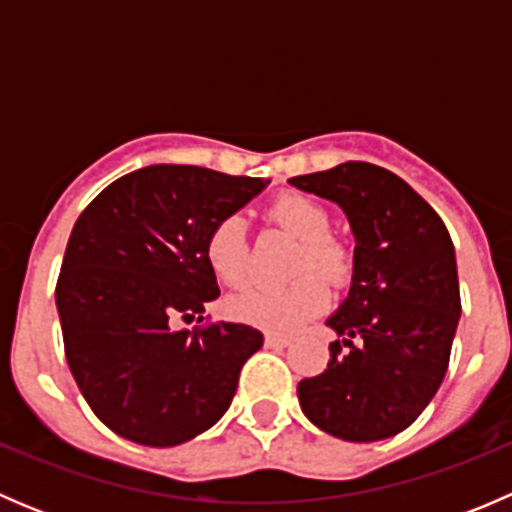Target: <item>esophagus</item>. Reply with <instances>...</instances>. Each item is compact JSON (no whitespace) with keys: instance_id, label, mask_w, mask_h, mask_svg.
I'll list each match as a JSON object with an SVG mask.
<instances>
[{"instance_id":"esophagus-1","label":"esophagus","mask_w":512,"mask_h":512,"mask_svg":"<svg viewBox=\"0 0 512 512\" xmlns=\"http://www.w3.org/2000/svg\"><path fill=\"white\" fill-rule=\"evenodd\" d=\"M289 342H292V337H289V334H277V332L265 334V344H267V347H272V349L287 347Z\"/></svg>"}]
</instances>
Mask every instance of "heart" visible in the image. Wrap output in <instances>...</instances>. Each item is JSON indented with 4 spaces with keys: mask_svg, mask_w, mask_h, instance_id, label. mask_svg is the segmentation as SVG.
<instances>
[{
    "mask_svg": "<svg viewBox=\"0 0 512 512\" xmlns=\"http://www.w3.org/2000/svg\"><path fill=\"white\" fill-rule=\"evenodd\" d=\"M267 218L302 240L289 285H252L227 302V312L262 329H292L317 317L329 304V285L342 287L352 277V252L332 237V215L302 193H282L267 208ZM205 262L223 285L237 287L250 275V242L240 215H223L205 235ZM317 271L321 278L313 275Z\"/></svg>",
    "mask_w": 512,
    "mask_h": 512,
    "instance_id": "1",
    "label": "heart"
}]
</instances>
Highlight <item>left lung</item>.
Masks as SVG:
<instances>
[{
    "instance_id": "left-lung-1",
    "label": "left lung",
    "mask_w": 512,
    "mask_h": 512,
    "mask_svg": "<svg viewBox=\"0 0 512 512\" xmlns=\"http://www.w3.org/2000/svg\"><path fill=\"white\" fill-rule=\"evenodd\" d=\"M289 183L337 203L356 237L352 289L327 322L342 339L329 344L327 369L297 384L299 406L344 441L396 436L421 416L451 359L461 317L451 235L406 180L374 163L349 160Z\"/></svg>"
}]
</instances>
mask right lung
Wrapping results in <instances>:
<instances>
[{"label":"right lung","instance_id":"obj_1","mask_svg":"<svg viewBox=\"0 0 512 512\" xmlns=\"http://www.w3.org/2000/svg\"><path fill=\"white\" fill-rule=\"evenodd\" d=\"M265 178L200 165H148L113 180L71 230L56 280L69 369L91 411L118 436L178 446L220 421L262 334L203 322L220 294L205 235L250 203Z\"/></svg>","mask_w":512,"mask_h":512}]
</instances>
